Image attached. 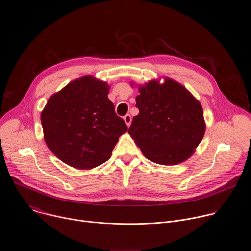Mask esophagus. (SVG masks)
I'll return each mask as SVG.
<instances>
[{"instance_id": "esophagus-1", "label": "esophagus", "mask_w": 251, "mask_h": 251, "mask_svg": "<svg viewBox=\"0 0 251 251\" xmlns=\"http://www.w3.org/2000/svg\"><path fill=\"white\" fill-rule=\"evenodd\" d=\"M124 121L126 122L127 126L129 127V126H130V124H131V121H132V118H131V115H130V114H126V115L124 116Z\"/></svg>"}]
</instances>
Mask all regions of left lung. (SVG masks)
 <instances>
[{
	"instance_id": "left-lung-1",
	"label": "left lung",
	"mask_w": 251,
	"mask_h": 251,
	"mask_svg": "<svg viewBox=\"0 0 251 251\" xmlns=\"http://www.w3.org/2000/svg\"><path fill=\"white\" fill-rule=\"evenodd\" d=\"M128 130L135 143L152 162L175 165L189 158L205 132L200 103L175 81H151L139 89Z\"/></svg>"
}]
</instances>
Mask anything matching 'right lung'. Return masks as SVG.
I'll return each instance as SVG.
<instances>
[{
    "label": "right lung",
    "mask_w": 251,
    "mask_h": 251,
    "mask_svg": "<svg viewBox=\"0 0 251 251\" xmlns=\"http://www.w3.org/2000/svg\"><path fill=\"white\" fill-rule=\"evenodd\" d=\"M108 93L105 82L86 76L48 100L41 114L45 141L66 164L78 169L101 165L128 130Z\"/></svg>",
    "instance_id": "add662e5"
}]
</instances>
